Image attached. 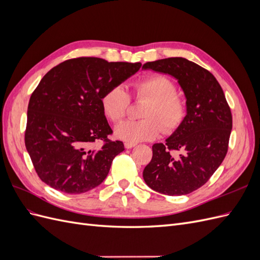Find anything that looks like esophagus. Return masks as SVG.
Wrapping results in <instances>:
<instances>
[{
	"instance_id": "34e87169",
	"label": "esophagus",
	"mask_w": 260,
	"mask_h": 260,
	"mask_svg": "<svg viewBox=\"0 0 260 260\" xmlns=\"http://www.w3.org/2000/svg\"><path fill=\"white\" fill-rule=\"evenodd\" d=\"M137 145V143H130V142H125L124 143V147L125 148H132V147H135Z\"/></svg>"
}]
</instances>
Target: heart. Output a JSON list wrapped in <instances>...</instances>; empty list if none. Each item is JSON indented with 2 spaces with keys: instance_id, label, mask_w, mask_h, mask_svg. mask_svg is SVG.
<instances>
[{
  "instance_id": "b5f03b06",
  "label": "heart",
  "mask_w": 260,
  "mask_h": 260,
  "mask_svg": "<svg viewBox=\"0 0 260 260\" xmlns=\"http://www.w3.org/2000/svg\"><path fill=\"white\" fill-rule=\"evenodd\" d=\"M137 99H146L142 120H127L115 128V136L125 142L138 143L154 140L161 132V123L166 132L175 131L185 116V105L177 93L175 83L167 77L151 76L133 83ZM129 94L121 85L109 88L101 98L102 111L112 122L120 121L127 114Z\"/></svg>"
}]
</instances>
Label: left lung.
I'll return each instance as SVG.
<instances>
[{"mask_svg": "<svg viewBox=\"0 0 260 260\" xmlns=\"http://www.w3.org/2000/svg\"><path fill=\"white\" fill-rule=\"evenodd\" d=\"M142 69L174 77L184 93L186 107L183 121L166 143L153 145L143 179L158 193L188 194L205 184L224 159L232 130L230 107L212 74L186 58L148 61Z\"/></svg>", "mask_w": 260, "mask_h": 260, "instance_id": "left-lung-1", "label": "left lung"}]
</instances>
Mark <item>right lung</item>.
<instances>
[{"mask_svg": "<svg viewBox=\"0 0 260 260\" xmlns=\"http://www.w3.org/2000/svg\"><path fill=\"white\" fill-rule=\"evenodd\" d=\"M140 68L141 62L79 57L60 62L42 78L29 101L25 144L44 183L80 194L103 182L124 148L121 141L107 139L113 131L101 98ZM98 140L106 144L94 149Z\"/></svg>", "mask_w": 260, "mask_h": 260, "instance_id": "obj_1", "label": "right lung"}]
</instances>
